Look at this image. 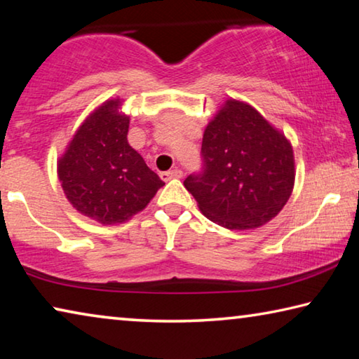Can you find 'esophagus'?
<instances>
[{
	"mask_svg": "<svg viewBox=\"0 0 359 359\" xmlns=\"http://www.w3.org/2000/svg\"><path fill=\"white\" fill-rule=\"evenodd\" d=\"M184 172H182V169H172V171H166V172H161V179L163 180H171V179H180Z\"/></svg>",
	"mask_w": 359,
	"mask_h": 359,
	"instance_id": "34e87169",
	"label": "esophagus"
}]
</instances>
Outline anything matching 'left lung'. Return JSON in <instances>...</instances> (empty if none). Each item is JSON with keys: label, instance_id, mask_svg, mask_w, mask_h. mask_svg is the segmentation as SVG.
<instances>
[{"label": "left lung", "instance_id": "left-lung-1", "mask_svg": "<svg viewBox=\"0 0 359 359\" xmlns=\"http://www.w3.org/2000/svg\"><path fill=\"white\" fill-rule=\"evenodd\" d=\"M201 156L203 169L184 185L199 210L223 228L263 226L293 191L291 144L247 102L224 101L205 126Z\"/></svg>", "mask_w": 359, "mask_h": 359}]
</instances>
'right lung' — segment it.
I'll return each instance as SVG.
<instances>
[{
	"label": "right lung",
	"instance_id": "right-lung-1",
	"mask_svg": "<svg viewBox=\"0 0 359 359\" xmlns=\"http://www.w3.org/2000/svg\"><path fill=\"white\" fill-rule=\"evenodd\" d=\"M121 101L100 106L79 126L58 160V179L72 208L102 224L123 223L165 185L128 144Z\"/></svg>",
	"mask_w": 359,
	"mask_h": 359
}]
</instances>
